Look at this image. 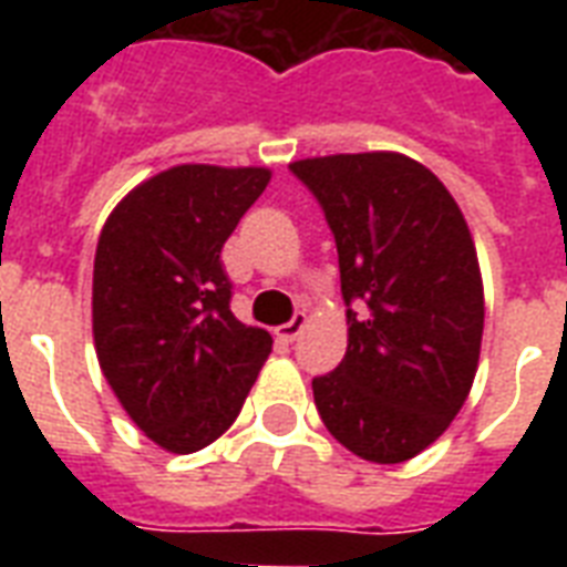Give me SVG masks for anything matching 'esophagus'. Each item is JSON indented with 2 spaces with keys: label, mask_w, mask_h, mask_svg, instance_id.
I'll use <instances>...</instances> for the list:
<instances>
[{
  "label": "esophagus",
  "mask_w": 567,
  "mask_h": 567,
  "mask_svg": "<svg viewBox=\"0 0 567 567\" xmlns=\"http://www.w3.org/2000/svg\"><path fill=\"white\" fill-rule=\"evenodd\" d=\"M306 323H309V318H306L302 311H297V315H293V318L288 320V323H282V327L276 329V338L288 344V341H293V338L300 336L302 329H306Z\"/></svg>",
  "instance_id": "34e87169"
}]
</instances>
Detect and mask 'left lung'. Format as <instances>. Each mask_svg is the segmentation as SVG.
I'll return each instance as SVG.
<instances>
[{
  "mask_svg": "<svg viewBox=\"0 0 567 567\" xmlns=\"http://www.w3.org/2000/svg\"><path fill=\"white\" fill-rule=\"evenodd\" d=\"M338 247L350 341L311 379L327 430L350 453L396 465L465 403L483 341V279L456 199L396 153L293 162Z\"/></svg>",
  "mask_w": 567,
  "mask_h": 567,
  "instance_id": "8db88e82",
  "label": "left lung"
}]
</instances>
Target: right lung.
I'll list each match as a JSON object with an SVG mask.
<instances>
[{
    "mask_svg": "<svg viewBox=\"0 0 567 567\" xmlns=\"http://www.w3.org/2000/svg\"><path fill=\"white\" fill-rule=\"evenodd\" d=\"M270 182L265 167L182 164L137 185L102 226L93 344L114 394L171 453L238 417L274 338L231 315L220 252Z\"/></svg>",
    "mask_w": 567,
    "mask_h": 567,
    "instance_id": "add662e5",
    "label": "right lung"
}]
</instances>
